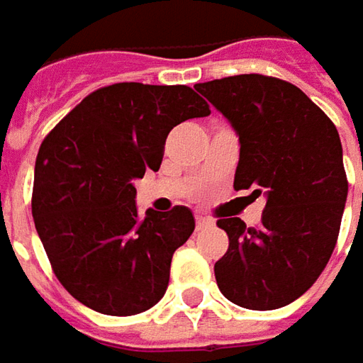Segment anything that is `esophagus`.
<instances>
[{"mask_svg":"<svg viewBox=\"0 0 363 363\" xmlns=\"http://www.w3.org/2000/svg\"><path fill=\"white\" fill-rule=\"evenodd\" d=\"M210 224H212V220H210V218L202 216V214H196V228H198V230H202V228L210 226Z\"/></svg>","mask_w":363,"mask_h":363,"instance_id":"34e87169","label":"esophagus"}]
</instances>
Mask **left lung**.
Wrapping results in <instances>:
<instances>
[{
    "label": "left lung",
    "instance_id": "left-lung-1",
    "mask_svg": "<svg viewBox=\"0 0 363 363\" xmlns=\"http://www.w3.org/2000/svg\"><path fill=\"white\" fill-rule=\"evenodd\" d=\"M240 139L234 189L267 206L258 226L220 218L228 250L214 264L218 289L244 309L285 307L313 285L335 248L347 198L335 125L295 84L238 74L196 84Z\"/></svg>",
    "mask_w": 363,
    "mask_h": 363
}]
</instances>
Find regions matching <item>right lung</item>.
Returning <instances> with one entry per match:
<instances>
[{
  "mask_svg": "<svg viewBox=\"0 0 363 363\" xmlns=\"http://www.w3.org/2000/svg\"><path fill=\"white\" fill-rule=\"evenodd\" d=\"M206 115L210 105L186 84L117 82L84 96L42 141L32 216L56 279L82 305L127 317L165 295L194 216L186 206L139 216L133 179L160 169L175 125Z\"/></svg>",
  "mask_w": 363,
  "mask_h": 363,
  "instance_id": "obj_1",
  "label": "right lung"
}]
</instances>
